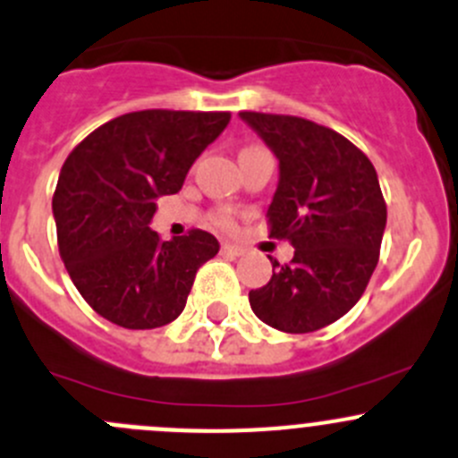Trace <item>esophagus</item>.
Segmentation results:
<instances>
[{"label": "esophagus", "instance_id": "obj_1", "mask_svg": "<svg viewBox=\"0 0 458 458\" xmlns=\"http://www.w3.org/2000/svg\"><path fill=\"white\" fill-rule=\"evenodd\" d=\"M221 252H224V255H228V257H239V255H243V248L234 246V243H230V242H224V243H221Z\"/></svg>", "mask_w": 458, "mask_h": 458}]
</instances>
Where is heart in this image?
<instances>
[{"instance_id": "heart-1", "label": "heart", "mask_w": 458, "mask_h": 458, "mask_svg": "<svg viewBox=\"0 0 458 458\" xmlns=\"http://www.w3.org/2000/svg\"><path fill=\"white\" fill-rule=\"evenodd\" d=\"M215 224L224 230H233L237 225V221H234L233 210H219L215 215Z\"/></svg>"}]
</instances>
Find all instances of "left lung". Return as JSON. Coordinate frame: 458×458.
Returning <instances> with one entry per match:
<instances>
[{
    "instance_id": "1",
    "label": "left lung",
    "mask_w": 458,
    "mask_h": 458,
    "mask_svg": "<svg viewBox=\"0 0 458 458\" xmlns=\"http://www.w3.org/2000/svg\"><path fill=\"white\" fill-rule=\"evenodd\" d=\"M279 161L268 206L270 237L295 248L273 264L266 286L248 293L250 309L284 333L335 322L365 293L383 243L387 206L369 158L344 136L297 116L242 111Z\"/></svg>"
}]
</instances>
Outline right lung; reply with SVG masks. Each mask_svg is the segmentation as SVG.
<instances>
[{
  "instance_id": "right-lung-1",
  "label": "right lung",
  "mask_w": 458,
  "mask_h": 458,
  "mask_svg": "<svg viewBox=\"0 0 458 458\" xmlns=\"http://www.w3.org/2000/svg\"><path fill=\"white\" fill-rule=\"evenodd\" d=\"M228 111L145 109L105 123L64 161L53 194L62 261L87 304L125 328L181 315L194 275L219 252L206 230L163 242L157 199L176 194Z\"/></svg>"
}]
</instances>
